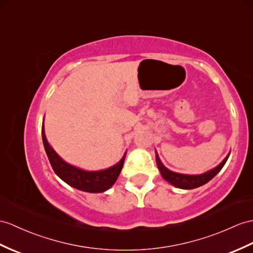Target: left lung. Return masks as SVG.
<instances>
[{
  "label": "left lung",
  "mask_w": 253,
  "mask_h": 253,
  "mask_svg": "<svg viewBox=\"0 0 253 253\" xmlns=\"http://www.w3.org/2000/svg\"><path fill=\"white\" fill-rule=\"evenodd\" d=\"M229 156L230 155H227L223 161L221 162L218 166H215L214 169L208 170V171H206V173L201 174V175H184V174L175 173V171H171L169 169L165 168V166L162 164V162L160 161L158 153L156 155V158H157V164H158L160 173H161L162 177L166 181H169L170 184H173V186H175L177 188L189 190V189L199 188V187L203 186V184L207 183L209 180H211L212 178L221 170V169L223 168Z\"/></svg>",
  "instance_id": "8db88e82"
}]
</instances>
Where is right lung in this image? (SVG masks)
I'll list each match as a JSON object with an SVG mask.
<instances>
[{
    "label": "right lung",
    "instance_id": "right-lung-1",
    "mask_svg": "<svg viewBox=\"0 0 253 253\" xmlns=\"http://www.w3.org/2000/svg\"><path fill=\"white\" fill-rule=\"evenodd\" d=\"M42 143H44L45 151L47 153L49 162H50L54 173L64 182L70 184L71 187H74L75 189L90 193L104 192V191L108 190L116 182L117 178H118L122 169L126 155L118 163L107 169L95 171L80 169L76 168V166H73L69 163H66L64 160L61 159L58 153L52 149V147L49 145L47 141L44 131V126L42 127Z\"/></svg>",
    "mask_w": 253,
    "mask_h": 253
}]
</instances>
